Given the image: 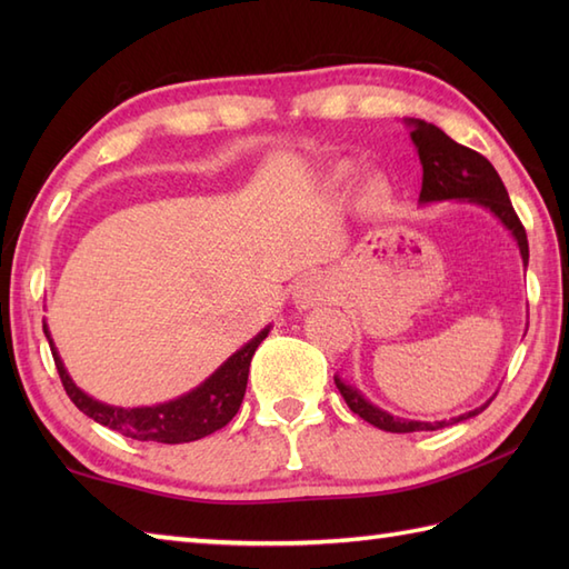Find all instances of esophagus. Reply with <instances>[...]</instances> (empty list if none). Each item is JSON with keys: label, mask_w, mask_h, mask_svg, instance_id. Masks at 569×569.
Segmentation results:
<instances>
[{"label": "esophagus", "mask_w": 569, "mask_h": 569, "mask_svg": "<svg viewBox=\"0 0 569 569\" xmlns=\"http://www.w3.org/2000/svg\"><path fill=\"white\" fill-rule=\"evenodd\" d=\"M330 296H332V288L328 283V278L316 276V273L300 278V281L293 288V303L300 310L322 306L325 300H330Z\"/></svg>", "instance_id": "esophagus-1"}]
</instances>
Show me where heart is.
Segmentation results:
<instances>
[{
    "label": "heart",
    "instance_id": "b5f03b06",
    "mask_svg": "<svg viewBox=\"0 0 569 569\" xmlns=\"http://www.w3.org/2000/svg\"><path fill=\"white\" fill-rule=\"evenodd\" d=\"M349 173H352V168H349V166H337L335 171H332V178H335V180H347V178H349ZM369 192H371L373 198H377V196H379V188H377V186H371V188H369Z\"/></svg>",
    "mask_w": 569,
    "mask_h": 569
}]
</instances>
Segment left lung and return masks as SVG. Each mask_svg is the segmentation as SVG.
<instances>
[{
    "instance_id": "obj_1",
    "label": "left lung",
    "mask_w": 569,
    "mask_h": 569,
    "mask_svg": "<svg viewBox=\"0 0 569 569\" xmlns=\"http://www.w3.org/2000/svg\"><path fill=\"white\" fill-rule=\"evenodd\" d=\"M410 127V141L416 143L418 159L422 166V188H420V204L430 202H445V200H457V202H471L481 204V208L489 210L497 220L509 229L511 237L516 239L518 251H521L523 266H528V237L526 229L518 220L513 204L509 200V192L503 188V180L499 178L497 168H493L485 156L471 151L462 143L452 141L445 134L440 127L428 124L426 119H406ZM337 389H340L347 406L355 410L359 418L371 422L373 428L386 430V432H420V430H440L445 426H455V422H462L467 418L479 416L491 401L481 403L479 408L469 410L450 420H408L391 416L389 410L373 406L369 398H365L357 386H349L340 373L335 377Z\"/></svg>"
}]
</instances>
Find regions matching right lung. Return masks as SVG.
I'll use <instances>...</instances> for the list:
<instances>
[{
  "instance_id": "add662e5",
  "label": "right lung",
  "mask_w": 569,
  "mask_h": 569,
  "mask_svg": "<svg viewBox=\"0 0 569 569\" xmlns=\"http://www.w3.org/2000/svg\"><path fill=\"white\" fill-rule=\"evenodd\" d=\"M43 332L48 345H51V355L56 359L60 381L66 386V393L84 416L131 440L180 445L200 440L204 435H212L237 416L241 401H244L251 357L257 352V347L269 337L271 325H266L257 337H251L244 347H239L224 365L217 367L210 377L192 391L173 398V401L141 408L110 406L84 393L80 386L70 379L46 322Z\"/></svg>"
}]
</instances>
